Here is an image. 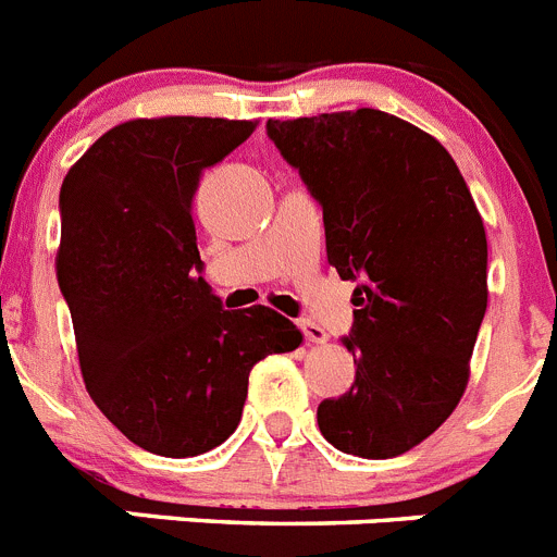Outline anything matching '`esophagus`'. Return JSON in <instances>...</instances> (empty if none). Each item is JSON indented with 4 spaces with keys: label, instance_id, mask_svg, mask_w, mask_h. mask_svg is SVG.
<instances>
[{
    "label": "esophagus",
    "instance_id": "1",
    "mask_svg": "<svg viewBox=\"0 0 557 557\" xmlns=\"http://www.w3.org/2000/svg\"><path fill=\"white\" fill-rule=\"evenodd\" d=\"M301 332H304V339H307V343H326L329 339V334L312 321H301Z\"/></svg>",
    "mask_w": 557,
    "mask_h": 557
}]
</instances>
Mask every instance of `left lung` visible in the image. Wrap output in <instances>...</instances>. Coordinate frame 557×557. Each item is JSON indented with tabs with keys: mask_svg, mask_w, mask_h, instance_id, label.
Here are the masks:
<instances>
[{
	"mask_svg": "<svg viewBox=\"0 0 557 557\" xmlns=\"http://www.w3.org/2000/svg\"><path fill=\"white\" fill-rule=\"evenodd\" d=\"M268 136L323 209L329 264L354 287V385L323 398L334 449L385 460L444 424L488 307V239L455 159L376 108L270 120Z\"/></svg>",
	"mask_w": 557,
	"mask_h": 557,
	"instance_id": "1",
	"label": "left lung"
}]
</instances>
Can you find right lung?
I'll return each instance as SVG.
<instances>
[{"label":"right lung","mask_w":557,"mask_h":557,"mask_svg":"<svg viewBox=\"0 0 557 557\" xmlns=\"http://www.w3.org/2000/svg\"><path fill=\"white\" fill-rule=\"evenodd\" d=\"M253 122L161 116L116 125L61 186L58 284L88 396L127 441L195 457L236 430L250 368L301 346L268 307L223 309L203 278L191 200Z\"/></svg>","instance_id":"obj_1"}]
</instances>
